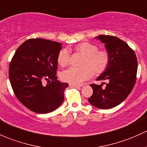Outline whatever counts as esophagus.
<instances>
[{
	"instance_id": "34e87169",
	"label": "esophagus",
	"mask_w": 147,
	"mask_h": 147,
	"mask_svg": "<svg viewBox=\"0 0 147 147\" xmlns=\"http://www.w3.org/2000/svg\"><path fill=\"white\" fill-rule=\"evenodd\" d=\"M69 86H71V87H75V88H81V87H83V86L82 85H80V86H79V85H74V84H69Z\"/></svg>"
}]
</instances>
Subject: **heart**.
<instances>
[{"mask_svg": "<svg viewBox=\"0 0 147 147\" xmlns=\"http://www.w3.org/2000/svg\"><path fill=\"white\" fill-rule=\"evenodd\" d=\"M75 50L84 55L80 65L82 67H70L63 71L61 78L63 81L74 85L82 84L92 76V71L95 74L102 73L109 63V54L104 50H98L97 45L90 42H81L75 47ZM70 61V54L67 48L59 51L57 56L58 64L65 67Z\"/></svg>", "mask_w": 147, "mask_h": 147, "instance_id": "heart-1", "label": "heart"}]
</instances>
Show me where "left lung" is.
Masks as SVG:
<instances>
[{"mask_svg":"<svg viewBox=\"0 0 147 147\" xmlns=\"http://www.w3.org/2000/svg\"><path fill=\"white\" fill-rule=\"evenodd\" d=\"M95 38L105 43L110 59L106 70L97 78L107 82L105 88L102 84H91L93 93L88 102L97 108L109 109L123 102L134 88L137 59L134 50L116 36L99 35Z\"/></svg>","mask_w":147,"mask_h":147,"instance_id":"1","label":"left lung"}]
</instances>
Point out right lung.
Here are the masks:
<instances>
[{"label": "right lung", "mask_w": 147, "mask_h": 147, "mask_svg": "<svg viewBox=\"0 0 147 147\" xmlns=\"http://www.w3.org/2000/svg\"><path fill=\"white\" fill-rule=\"evenodd\" d=\"M61 44L42 38H31L17 49L9 67L14 93L24 106L37 113L57 109L64 101L69 84L57 77V56ZM49 83L45 86L42 83Z\"/></svg>", "instance_id": "1"}]
</instances>
